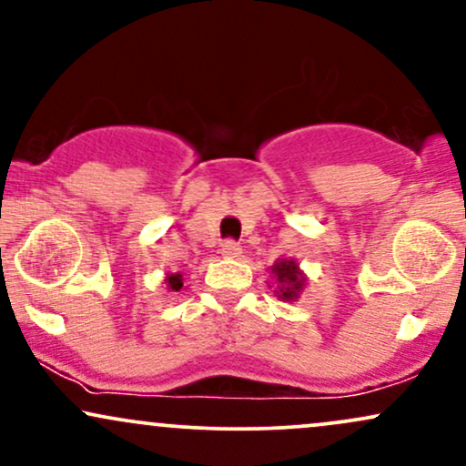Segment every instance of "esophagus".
Wrapping results in <instances>:
<instances>
[{
    "mask_svg": "<svg viewBox=\"0 0 466 466\" xmlns=\"http://www.w3.org/2000/svg\"><path fill=\"white\" fill-rule=\"evenodd\" d=\"M221 254L226 256V258H238L240 254H243V248H240V245L237 243V240H226V243L221 245Z\"/></svg>",
    "mask_w": 466,
    "mask_h": 466,
    "instance_id": "obj_1",
    "label": "esophagus"
}]
</instances>
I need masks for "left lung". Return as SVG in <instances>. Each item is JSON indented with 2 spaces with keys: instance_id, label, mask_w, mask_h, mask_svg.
Masks as SVG:
<instances>
[{
  "instance_id": "1",
  "label": "left lung",
  "mask_w": 466,
  "mask_h": 466,
  "mask_svg": "<svg viewBox=\"0 0 466 466\" xmlns=\"http://www.w3.org/2000/svg\"><path fill=\"white\" fill-rule=\"evenodd\" d=\"M271 276H274V282L269 287H274L278 300L282 302H296L307 287V276L293 258H278L271 265Z\"/></svg>"
}]
</instances>
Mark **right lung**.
<instances>
[{"instance_id":"1","label":"right lung","mask_w":466,"mask_h":466,"mask_svg":"<svg viewBox=\"0 0 466 466\" xmlns=\"http://www.w3.org/2000/svg\"><path fill=\"white\" fill-rule=\"evenodd\" d=\"M166 287L170 289V291H181V287H184V276L181 274H168L166 276Z\"/></svg>"}]
</instances>
